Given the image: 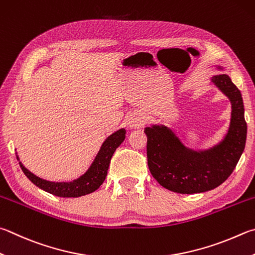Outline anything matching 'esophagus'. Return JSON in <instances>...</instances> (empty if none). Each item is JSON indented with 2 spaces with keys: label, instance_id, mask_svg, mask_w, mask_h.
<instances>
[{
  "label": "esophagus",
  "instance_id": "1",
  "mask_svg": "<svg viewBox=\"0 0 255 255\" xmlns=\"http://www.w3.org/2000/svg\"><path fill=\"white\" fill-rule=\"evenodd\" d=\"M127 122L130 128H140L145 124V119L140 113H132L128 116Z\"/></svg>",
  "mask_w": 255,
  "mask_h": 255
}]
</instances>
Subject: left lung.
<instances>
[{"mask_svg":"<svg viewBox=\"0 0 255 255\" xmlns=\"http://www.w3.org/2000/svg\"><path fill=\"white\" fill-rule=\"evenodd\" d=\"M224 71L222 66H215ZM211 82L231 103V119L223 139L207 149L194 150L165 125L145 128L150 173L161 186L179 194L203 193L224 183L237 166L247 141L248 126L241 91L228 73L211 77Z\"/></svg>","mask_w":255,"mask_h":255,"instance_id":"obj_1","label":"left lung"}]
</instances>
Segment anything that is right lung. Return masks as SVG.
<instances>
[{
    "label": "right lung",
    "instance_id": "right-lung-1",
    "mask_svg": "<svg viewBox=\"0 0 255 255\" xmlns=\"http://www.w3.org/2000/svg\"><path fill=\"white\" fill-rule=\"evenodd\" d=\"M125 138H126V129L125 128L118 129L106 138L98 154L96 155L94 161L89 166V168L86 170V173L76 179L70 180V182H51V180L41 178L30 172L22 164V161H20V158H18V155H16V158L23 173L35 186L55 196L80 197L97 191L101 186V184L106 179V176H107L110 159H112L116 148H118L120 143L125 140Z\"/></svg>",
    "mask_w": 255,
    "mask_h": 255
}]
</instances>
